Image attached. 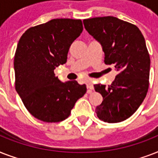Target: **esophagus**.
<instances>
[{
	"label": "esophagus",
	"instance_id": "obj_1",
	"mask_svg": "<svg viewBox=\"0 0 158 158\" xmlns=\"http://www.w3.org/2000/svg\"><path fill=\"white\" fill-rule=\"evenodd\" d=\"M87 88H88V89H89V93H90V92L94 89V85H93L92 81L89 80V81L87 82Z\"/></svg>",
	"mask_w": 158,
	"mask_h": 158
}]
</instances>
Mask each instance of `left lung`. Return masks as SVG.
<instances>
[{
  "label": "left lung",
  "mask_w": 158,
  "mask_h": 158,
  "mask_svg": "<svg viewBox=\"0 0 158 158\" xmlns=\"http://www.w3.org/2000/svg\"><path fill=\"white\" fill-rule=\"evenodd\" d=\"M83 22L89 34L101 43L105 64H113L119 72L108 87L94 85L103 98L95 111L105 122H121L137 110L148 90L150 57L145 39L137 26L113 16Z\"/></svg>",
  "instance_id": "obj_1"
}]
</instances>
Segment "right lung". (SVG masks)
Here are the masks:
<instances>
[{
    "label": "right lung",
    "instance_id": "right-lung-1",
    "mask_svg": "<svg viewBox=\"0 0 158 158\" xmlns=\"http://www.w3.org/2000/svg\"><path fill=\"white\" fill-rule=\"evenodd\" d=\"M83 31L80 19H54L24 32L16 48L14 68L15 89L31 115L48 123L70 115L85 84L62 83L54 69L66 63L69 47Z\"/></svg>",
    "mask_w": 158,
    "mask_h": 158
}]
</instances>
